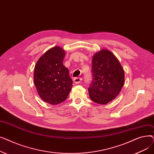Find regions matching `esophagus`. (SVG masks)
<instances>
[{
  "mask_svg": "<svg viewBox=\"0 0 154 154\" xmlns=\"http://www.w3.org/2000/svg\"><path fill=\"white\" fill-rule=\"evenodd\" d=\"M82 80V79L81 77H75L74 79V82L75 84H79L80 82H81Z\"/></svg>",
  "mask_w": 154,
  "mask_h": 154,
  "instance_id": "obj_1",
  "label": "esophagus"
}]
</instances>
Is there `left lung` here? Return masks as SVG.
Wrapping results in <instances>:
<instances>
[{
    "mask_svg": "<svg viewBox=\"0 0 154 154\" xmlns=\"http://www.w3.org/2000/svg\"><path fill=\"white\" fill-rule=\"evenodd\" d=\"M92 80L88 91L94 102L106 104L119 95L124 84V71L111 52H97L92 62Z\"/></svg>",
    "mask_w": 154,
    "mask_h": 154,
    "instance_id": "8db88e82",
    "label": "left lung"
}]
</instances>
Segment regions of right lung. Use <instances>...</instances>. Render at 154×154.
<instances>
[{
  "label": "right lung",
  "mask_w": 154,
  "mask_h": 154,
  "mask_svg": "<svg viewBox=\"0 0 154 154\" xmlns=\"http://www.w3.org/2000/svg\"><path fill=\"white\" fill-rule=\"evenodd\" d=\"M65 51L56 46L48 50L37 61L34 80L39 96L51 105L66 100L72 87L69 70L63 65Z\"/></svg>",
  "instance_id": "right-lung-1"
}]
</instances>
